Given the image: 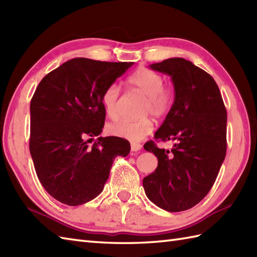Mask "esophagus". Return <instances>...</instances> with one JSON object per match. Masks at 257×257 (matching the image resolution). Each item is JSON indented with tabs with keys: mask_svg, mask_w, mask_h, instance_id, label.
<instances>
[{
	"mask_svg": "<svg viewBox=\"0 0 257 257\" xmlns=\"http://www.w3.org/2000/svg\"><path fill=\"white\" fill-rule=\"evenodd\" d=\"M141 148H143V146H141L140 144H136V143L132 144V151L133 152H137V151L141 150Z\"/></svg>",
	"mask_w": 257,
	"mask_h": 257,
	"instance_id": "34e87169",
	"label": "esophagus"
}]
</instances>
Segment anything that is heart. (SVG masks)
<instances>
[{"label": "heart", "mask_w": 257, "mask_h": 257, "mask_svg": "<svg viewBox=\"0 0 257 257\" xmlns=\"http://www.w3.org/2000/svg\"><path fill=\"white\" fill-rule=\"evenodd\" d=\"M128 83L133 88L137 89L146 96L143 106V114H152L156 118H162L170 110L173 103V92L170 88L163 86L165 79L149 68H139L130 76ZM119 87L116 84L109 85L102 91L101 103L107 116L116 120L119 117L118 98ZM154 130L151 119L143 118L135 121L121 120L116 123L107 125V133L113 137L138 143L149 136Z\"/></svg>", "instance_id": "1"}]
</instances>
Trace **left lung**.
<instances>
[{"mask_svg":"<svg viewBox=\"0 0 257 257\" xmlns=\"http://www.w3.org/2000/svg\"><path fill=\"white\" fill-rule=\"evenodd\" d=\"M150 68L171 77L174 102L155 139L174 143L171 151L145 144L158 167L144 178L148 199L169 212L189 210L215 182L226 155V109L210 74L184 58H169Z\"/></svg>","mask_w":257,"mask_h":257,"instance_id":"8db88e82","label":"left lung"}]
</instances>
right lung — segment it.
<instances>
[{
	"label": "right lung",
	"instance_id": "add662e5",
	"mask_svg": "<svg viewBox=\"0 0 257 257\" xmlns=\"http://www.w3.org/2000/svg\"><path fill=\"white\" fill-rule=\"evenodd\" d=\"M134 63L77 57L48 73L31 100L30 152L37 178L54 199L76 206L95 199L108 180L114 158L130 144L99 137L106 112L101 95Z\"/></svg>",
	"mask_w": 257,
	"mask_h": 257
}]
</instances>
